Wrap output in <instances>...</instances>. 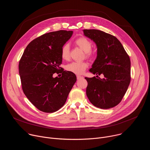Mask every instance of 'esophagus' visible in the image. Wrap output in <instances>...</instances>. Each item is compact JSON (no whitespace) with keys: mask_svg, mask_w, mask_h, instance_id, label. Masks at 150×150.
I'll return each instance as SVG.
<instances>
[{"mask_svg":"<svg viewBox=\"0 0 150 150\" xmlns=\"http://www.w3.org/2000/svg\"><path fill=\"white\" fill-rule=\"evenodd\" d=\"M76 78H77V79H78V80H79V79L83 78V76H79V75H77V76H76Z\"/></svg>","mask_w":150,"mask_h":150,"instance_id":"obj_1","label":"esophagus"}]
</instances>
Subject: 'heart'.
Here are the masks:
<instances>
[{
  "instance_id": "obj_1",
  "label": "heart",
  "mask_w": 150,
  "mask_h": 150,
  "mask_svg": "<svg viewBox=\"0 0 150 150\" xmlns=\"http://www.w3.org/2000/svg\"><path fill=\"white\" fill-rule=\"evenodd\" d=\"M75 43L80 49L85 52V55L90 58L94 56V52L91 50L93 42L88 38L85 37H79L75 40ZM61 57L63 60H68L70 57V49L68 44L63 45L60 50ZM88 65L85 62H73L66 66V69L68 72L76 75L82 74L88 67Z\"/></svg>"
}]
</instances>
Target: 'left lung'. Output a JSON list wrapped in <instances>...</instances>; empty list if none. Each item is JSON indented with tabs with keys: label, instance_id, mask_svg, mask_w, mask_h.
Returning a JSON list of instances; mask_svg holds the SVG:
<instances>
[{
	"label": "left lung",
	"instance_id": "left-lung-1",
	"mask_svg": "<svg viewBox=\"0 0 150 150\" xmlns=\"http://www.w3.org/2000/svg\"><path fill=\"white\" fill-rule=\"evenodd\" d=\"M84 35L97 47V56L90 72L104 78L85 77L87 96L98 108L108 109L122 100L131 82V60L121 42L115 36L98 30H83Z\"/></svg>",
	"mask_w": 150,
	"mask_h": 150
}]
</instances>
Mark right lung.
<instances>
[{"instance_id": "1", "label": "right lung", "mask_w": 150, "mask_h": 150, "mask_svg": "<svg viewBox=\"0 0 150 150\" xmlns=\"http://www.w3.org/2000/svg\"><path fill=\"white\" fill-rule=\"evenodd\" d=\"M72 31L60 30L42 35L31 41L19 62L22 89L39 110L53 113L65 104L76 81V75L60 67V50ZM54 73L62 76L53 78Z\"/></svg>"}]
</instances>
